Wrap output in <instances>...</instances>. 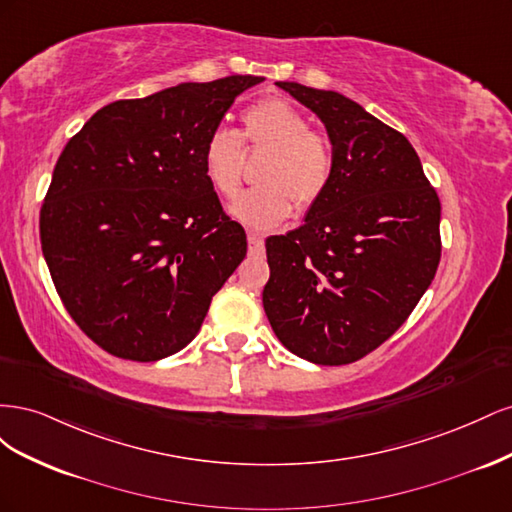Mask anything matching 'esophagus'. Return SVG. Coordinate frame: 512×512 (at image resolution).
<instances>
[{"label": "esophagus", "mask_w": 512, "mask_h": 512, "mask_svg": "<svg viewBox=\"0 0 512 512\" xmlns=\"http://www.w3.org/2000/svg\"><path fill=\"white\" fill-rule=\"evenodd\" d=\"M247 243H250L252 252H262V245H265V235L258 230H247Z\"/></svg>", "instance_id": "esophagus-1"}]
</instances>
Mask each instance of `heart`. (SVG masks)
<instances>
[{
  "label": "heart",
  "mask_w": 512,
  "mask_h": 512,
  "mask_svg": "<svg viewBox=\"0 0 512 512\" xmlns=\"http://www.w3.org/2000/svg\"><path fill=\"white\" fill-rule=\"evenodd\" d=\"M243 143L269 149L260 168V185L247 190L232 215L252 228L284 222L292 203L299 211L314 207L327 192L335 149L329 134L309 128V119L282 98H267L243 113V132L215 128L203 151L205 175L224 198H235L243 183Z\"/></svg>",
  "instance_id": "b5f03b06"
}]
</instances>
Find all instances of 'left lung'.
<instances>
[{"instance_id":"8db88e82","label":"left lung","mask_w":512,"mask_h":512,"mask_svg":"<svg viewBox=\"0 0 512 512\" xmlns=\"http://www.w3.org/2000/svg\"><path fill=\"white\" fill-rule=\"evenodd\" d=\"M314 111L335 149L327 192L305 224L265 241L262 305L305 361L348 365L408 320L440 265V198L408 138L361 104L275 83Z\"/></svg>"}]
</instances>
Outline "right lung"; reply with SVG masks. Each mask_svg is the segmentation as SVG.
<instances>
[{
	"label": "right lung",
	"mask_w": 512,
	"mask_h": 512,
	"mask_svg": "<svg viewBox=\"0 0 512 512\" xmlns=\"http://www.w3.org/2000/svg\"><path fill=\"white\" fill-rule=\"evenodd\" d=\"M262 76L181 83L106 104L55 164L40 243L55 290L108 354L151 363L200 331L247 252L205 175L209 134Z\"/></svg>",
	"instance_id": "obj_1"
}]
</instances>
